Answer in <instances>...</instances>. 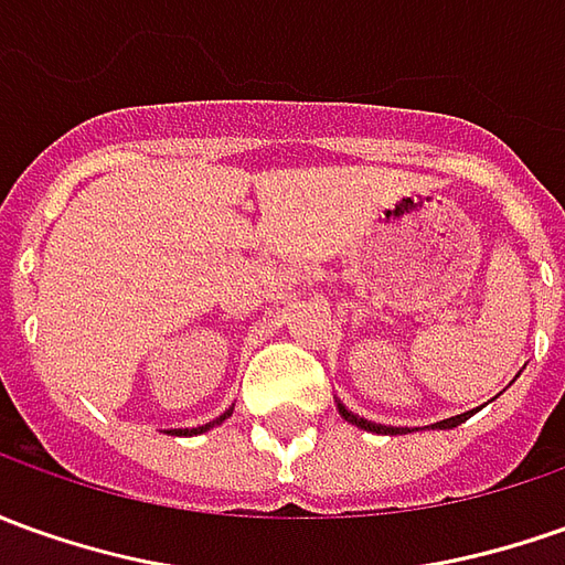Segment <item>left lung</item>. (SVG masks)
I'll return each instance as SVG.
<instances>
[{
  "instance_id": "left-lung-1",
  "label": "left lung",
  "mask_w": 565,
  "mask_h": 565,
  "mask_svg": "<svg viewBox=\"0 0 565 565\" xmlns=\"http://www.w3.org/2000/svg\"><path fill=\"white\" fill-rule=\"evenodd\" d=\"M338 412H341V418L350 424H356V427H363V430H372V434H412V430H406V427H387V424H375V422H365V418H360V415H353L344 403H338ZM477 408H470V412H461V415H452V418H443V422L430 424V427H439V430H449V427H458V424H465L473 415Z\"/></svg>"
}]
</instances>
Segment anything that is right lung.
I'll return each mask as SVG.
<instances>
[{
    "label": "right lung",
    "instance_id": "1",
    "mask_svg": "<svg viewBox=\"0 0 565 565\" xmlns=\"http://www.w3.org/2000/svg\"><path fill=\"white\" fill-rule=\"evenodd\" d=\"M231 415H233V406L227 408V412H224V415H217L215 422L202 424V427H193V430H184V434H205V430H212V427H217V424H221V422H227V418H231ZM178 434H181V430H178Z\"/></svg>",
    "mask_w": 565,
    "mask_h": 565
}]
</instances>
